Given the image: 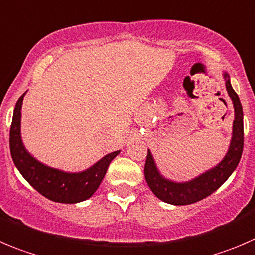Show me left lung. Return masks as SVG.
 I'll return each mask as SVG.
<instances>
[{
    "label": "left lung",
    "instance_id": "8db88e82",
    "mask_svg": "<svg viewBox=\"0 0 255 255\" xmlns=\"http://www.w3.org/2000/svg\"><path fill=\"white\" fill-rule=\"evenodd\" d=\"M223 77L226 81L227 92L233 102L234 121L228 152L216 167L211 168L198 177L187 180V182H174L160 174L153 159L152 153L148 149L144 165L145 182L154 196L165 203L173 204V206H187V204L196 203L211 196L231 177L241 160L244 144L243 108H242L238 95L232 87L228 73L224 72Z\"/></svg>",
    "mask_w": 255,
    "mask_h": 255
}]
</instances>
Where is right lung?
<instances>
[{"instance_id": "add662e5", "label": "right lung", "mask_w": 255, "mask_h": 255, "mask_svg": "<svg viewBox=\"0 0 255 255\" xmlns=\"http://www.w3.org/2000/svg\"><path fill=\"white\" fill-rule=\"evenodd\" d=\"M18 98L9 129V149L14 165L22 177L49 201L57 203L75 204L91 198L105 178L110 163L121 150L110 153L82 172H65L48 167L29 154L21 137V110L23 97Z\"/></svg>"}]
</instances>
